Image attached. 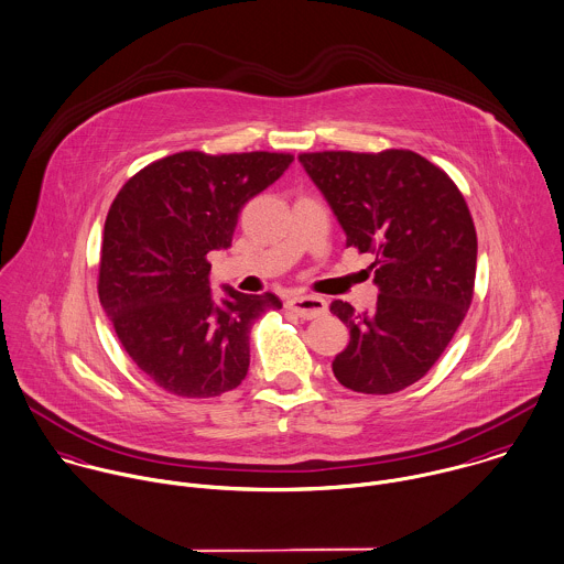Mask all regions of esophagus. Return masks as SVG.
I'll list each match as a JSON object with an SVG mask.
<instances>
[{
	"label": "esophagus",
	"mask_w": 564,
	"mask_h": 564,
	"mask_svg": "<svg viewBox=\"0 0 564 564\" xmlns=\"http://www.w3.org/2000/svg\"><path fill=\"white\" fill-rule=\"evenodd\" d=\"M288 307L301 318H318L327 314V301L312 294H301L288 301Z\"/></svg>",
	"instance_id": "34e87169"
}]
</instances>
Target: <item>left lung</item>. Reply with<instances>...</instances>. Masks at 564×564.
<instances>
[{
  "label": "left lung",
  "mask_w": 564,
  "mask_h": 564,
  "mask_svg": "<svg viewBox=\"0 0 564 564\" xmlns=\"http://www.w3.org/2000/svg\"><path fill=\"white\" fill-rule=\"evenodd\" d=\"M338 217L347 246L373 254L378 303L356 314L334 301L349 345L336 380L367 395L398 393L440 360L475 294L477 230L470 208L437 164L409 149L301 153Z\"/></svg>",
  "instance_id": "obj_1"
}]
</instances>
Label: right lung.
Masks as SVG:
<instances>
[{
  "label": "right lung",
  "mask_w": 564,
  "mask_h": 564,
  "mask_svg": "<svg viewBox=\"0 0 564 564\" xmlns=\"http://www.w3.org/2000/svg\"><path fill=\"white\" fill-rule=\"evenodd\" d=\"M292 153L180 151L131 175L109 206L98 299L135 367L177 398L241 384L250 329L279 296L226 288L215 301L208 252L228 248L243 204L276 182Z\"/></svg>",
  "instance_id": "1"
}]
</instances>
